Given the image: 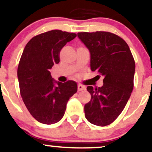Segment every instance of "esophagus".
Instances as JSON below:
<instances>
[{"mask_svg":"<svg viewBox=\"0 0 152 152\" xmlns=\"http://www.w3.org/2000/svg\"><path fill=\"white\" fill-rule=\"evenodd\" d=\"M85 89H86V86H82V85H81V84L78 85V91H83V90H85Z\"/></svg>","mask_w":152,"mask_h":152,"instance_id":"obj_1","label":"esophagus"}]
</instances>
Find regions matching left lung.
I'll return each instance as SVG.
<instances>
[{
  "label": "left lung",
  "mask_w": 152,
  "mask_h": 152,
  "mask_svg": "<svg viewBox=\"0 0 152 152\" xmlns=\"http://www.w3.org/2000/svg\"><path fill=\"white\" fill-rule=\"evenodd\" d=\"M77 35L90 52L91 70L104 77L102 87L87 86L91 98L84 106L85 116L91 124L106 126L119 116L130 98L135 73L133 56L124 40L111 33Z\"/></svg>",
  "instance_id": "1"
}]
</instances>
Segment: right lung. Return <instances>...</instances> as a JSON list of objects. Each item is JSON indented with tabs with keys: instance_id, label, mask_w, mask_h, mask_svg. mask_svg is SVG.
<instances>
[{
	"instance_id": "add662e5",
	"label": "right lung",
	"mask_w": 152,
	"mask_h": 152,
	"mask_svg": "<svg viewBox=\"0 0 152 152\" xmlns=\"http://www.w3.org/2000/svg\"><path fill=\"white\" fill-rule=\"evenodd\" d=\"M76 37L74 33L52 30L34 36L24 48L17 72L20 95L30 114L40 123L60 121L68 101L77 91L76 82L56 81L49 71L60 61L63 47Z\"/></svg>"
}]
</instances>
